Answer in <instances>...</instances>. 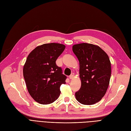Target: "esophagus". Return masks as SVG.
<instances>
[{
    "label": "esophagus",
    "mask_w": 131,
    "mask_h": 131,
    "mask_svg": "<svg viewBox=\"0 0 131 131\" xmlns=\"http://www.w3.org/2000/svg\"><path fill=\"white\" fill-rule=\"evenodd\" d=\"M74 73H72L69 76L70 79H73L74 78Z\"/></svg>",
    "instance_id": "34e87169"
}]
</instances>
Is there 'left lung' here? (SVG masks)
Segmentation results:
<instances>
[{
    "label": "left lung",
    "mask_w": 131,
    "mask_h": 131,
    "mask_svg": "<svg viewBox=\"0 0 131 131\" xmlns=\"http://www.w3.org/2000/svg\"><path fill=\"white\" fill-rule=\"evenodd\" d=\"M79 61L81 88L75 93L77 100L84 105H92L104 97L109 85L111 63L100 46L81 43L73 46Z\"/></svg>",
    "instance_id": "left-lung-1"
}]
</instances>
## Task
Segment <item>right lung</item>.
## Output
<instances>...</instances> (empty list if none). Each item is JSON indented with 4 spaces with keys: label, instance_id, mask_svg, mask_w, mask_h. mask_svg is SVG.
<instances>
[{
    "label": "right lung",
    "instance_id": "add662e5",
    "mask_svg": "<svg viewBox=\"0 0 131 131\" xmlns=\"http://www.w3.org/2000/svg\"><path fill=\"white\" fill-rule=\"evenodd\" d=\"M65 48L61 43H44L35 47L27 57L23 77L29 93L39 103L49 104L57 100L61 85L66 84L67 77L56 64Z\"/></svg>",
    "mask_w": 131,
    "mask_h": 131
}]
</instances>
